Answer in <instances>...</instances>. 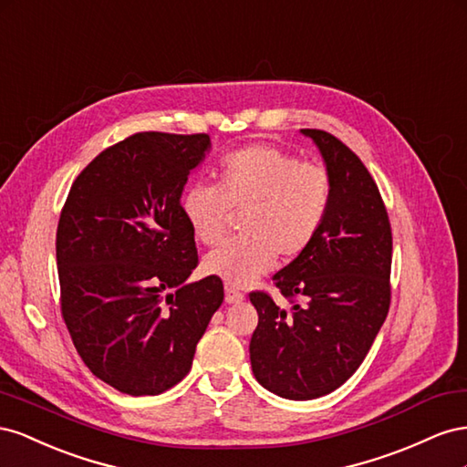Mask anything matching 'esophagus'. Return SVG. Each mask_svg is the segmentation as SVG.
<instances>
[{
  "mask_svg": "<svg viewBox=\"0 0 467 467\" xmlns=\"http://www.w3.org/2000/svg\"><path fill=\"white\" fill-rule=\"evenodd\" d=\"M244 299V296L238 289H234L233 285H224V301L226 303H241Z\"/></svg>",
  "mask_w": 467,
  "mask_h": 467,
  "instance_id": "1",
  "label": "esophagus"
}]
</instances>
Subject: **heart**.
Here are the masks:
<instances>
[{
    "label": "heart",
    "mask_w": 467,
    "mask_h": 467,
    "mask_svg": "<svg viewBox=\"0 0 467 467\" xmlns=\"http://www.w3.org/2000/svg\"><path fill=\"white\" fill-rule=\"evenodd\" d=\"M332 203V176L318 162L272 144H250L226 154L217 188L193 183L182 213L199 243H221L233 213L243 217L241 241L224 243L203 258V272L226 285L244 287L268 272L277 254L293 260L311 246Z\"/></svg>",
    "instance_id": "obj_1"
}]
</instances>
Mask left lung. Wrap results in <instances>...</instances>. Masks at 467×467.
Returning a JSON list of instances; mask_svg holds the SVG:
<instances>
[{
    "label": "left lung",
    "instance_id": "1",
    "mask_svg": "<svg viewBox=\"0 0 467 467\" xmlns=\"http://www.w3.org/2000/svg\"><path fill=\"white\" fill-rule=\"evenodd\" d=\"M313 139L332 176V203L311 246L274 284L291 309L252 291L258 327L254 378L268 391L309 401L338 389L364 362L391 303V224L378 185L348 146L327 130Z\"/></svg>",
    "mask_w": 467,
    "mask_h": 467
}]
</instances>
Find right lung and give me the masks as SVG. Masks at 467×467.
<instances>
[{
    "mask_svg": "<svg viewBox=\"0 0 467 467\" xmlns=\"http://www.w3.org/2000/svg\"><path fill=\"white\" fill-rule=\"evenodd\" d=\"M209 149L205 132H137L93 158L62 207L64 323L91 374L121 393L158 395L188 376L224 299L215 275L185 282L199 260L180 199Z\"/></svg>",
    "mask_w": 467,
    "mask_h": 467,
    "instance_id": "1",
    "label": "right lung"
}]
</instances>
